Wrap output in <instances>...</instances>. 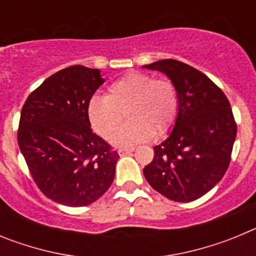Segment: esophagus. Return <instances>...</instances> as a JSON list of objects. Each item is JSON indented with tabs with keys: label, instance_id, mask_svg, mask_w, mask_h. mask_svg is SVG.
I'll return each instance as SVG.
<instances>
[{
	"label": "esophagus",
	"instance_id": "esophagus-1",
	"mask_svg": "<svg viewBox=\"0 0 256 256\" xmlns=\"http://www.w3.org/2000/svg\"><path fill=\"white\" fill-rule=\"evenodd\" d=\"M133 151H134V148H119V151H118V152H119V155L120 156H123V155H126V154H130V152H133Z\"/></svg>",
	"mask_w": 256,
	"mask_h": 256
}]
</instances>
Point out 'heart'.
<instances>
[{
  "mask_svg": "<svg viewBox=\"0 0 256 256\" xmlns=\"http://www.w3.org/2000/svg\"><path fill=\"white\" fill-rule=\"evenodd\" d=\"M180 108L177 88L168 79L133 72L108 86L105 97L94 96L87 104V116L94 132L110 140L126 111L130 120L118 131L112 144L132 148L162 136L173 126Z\"/></svg>",
  "mask_w": 256,
  "mask_h": 256,
  "instance_id": "1",
  "label": "heart"
}]
</instances>
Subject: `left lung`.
<instances>
[{
	"label": "left lung",
	"mask_w": 256,
	"mask_h": 256,
	"mask_svg": "<svg viewBox=\"0 0 256 256\" xmlns=\"http://www.w3.org/2000/svg\"><path fill=\"white\" fill-rule=\"evenodd\" d=\"M144 68L166 74L180 97L173 130L154 148L144 178L169 200L194 201L216 186L230 165L237 133L230 101L212 79L182 61L166 58Z\"/></svg>",
	"instance_id": "left-lung-1"
}]
</instances>
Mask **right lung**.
<instances>
[{
	"mask_svg": "<svg viewBox=\"0 0 256 256\" xmlns=\"http://www.w3.org/2000/svg\"><path fill=\"white\" fill-rule=\"evenodd\" d=\"M104 83L100 70L73 65L26 98L18 144L38 188L66 206H87L112 186L119 155L92 132L87 104Z\"/></svg>",
	"mask_w": 256,
	"mask_h": 256,
	"instance_id": "1",
	"label": "right lung"
}]
</instances>
